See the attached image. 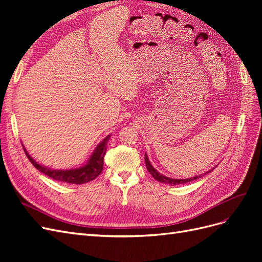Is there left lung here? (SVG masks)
Listing matches in <instances>:
<instances>
[{
    "instance_id": "1",
    "label": "left lung",
    "mask_w": 262,
    "mask_h": 262,
    "mask_svg": "<svg viewBox=\"0 0 262 262\" xmlns=\"http://www.w3.org/2000/svg\"><path fill=\"white\" fill-rule=\"evenodd\" d=\"M144 160H145V165H146V168H147L148 172L154 177V179H156L157 181H160V182H165V184H169V185H181V184H186V182H190V181L195 180V179L201 177V175H200V176H194V177L187 178V179H172V178H169V177H166V176L162 175L161 172H158V171L153 167L152 164L149 163L148 157H147L146 154H145V156H144ZM213 169H214V168H213ZM213 169L207 171L205 173L211 172ZM205 173H204V175H205Z\"/></svg>"
}]
</instances>
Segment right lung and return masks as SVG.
I'll use <instances>...</instances> for the list:
<instances>
[{
  "label": "right lung",
  "mask_w": 262,
  "mask_h": 262,
  "mask_svg": "<svg viewBox=\"0 0 262 262\" xmlns=\"http://www.w3.org/2000/svg\"><path fill=\"white\" fill-rule=\"evenodd\" d=\"M110 136L106 137L102 142L97 145L95 148L92 156L90 157L89 162H87L82 167L78 168H72V169H51L48 167H45V166L38 164L33 157H31L26 148L24 147V150L28 157V160L31 162L35 167L41 171L45 175L49 176L50 178L63 181V182H69V184H75V185H82L85 182H89L93 179L96 178L99 173L102 171V167H104V156L107 150V142L109 140Z\"/></svg>",
  "instance_id": "add662e5"
}]
</instances>
